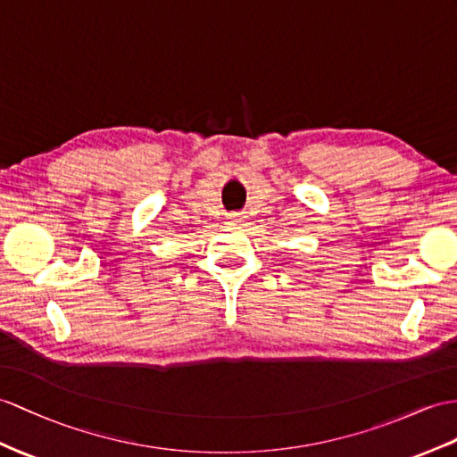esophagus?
<instances>
[{
  "mask_svg": "<svg viewBox=\"0 0 457 457\" xmlns=\"http://www.w3.org/2000/svg\"><path fill=\"white\" fill-rule=\"evenodd\" d=\"M228 220L232 222V225H237V222L242 220V217H240V213H230V215H228Z\"/></svg>",
  "mask_w": 457,
  "mask_h": 457,
  "instance_id": "1",
  "label": "esophagus"
}]
</instances>
